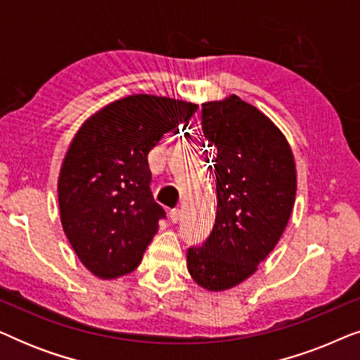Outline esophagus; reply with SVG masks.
Instances as JSON below:
<instances>
[{"label":"esophagus","mask_w":360,"mask_h":360,"mask_svg":"<svg viewBox=\"0 0 360 360\" xmlns=\"http://www.w3.org/2000/svg\"><path fill=\"white\" fill-rule=\"evenodd\" d=\"M181 219V211L180 210H172L170 211V221L172 223H179V221Z\"/></svg>","instance_id":"esophagus-1"}]
</instances>
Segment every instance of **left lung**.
<instances>
[{"label":"left lung","instance_id":"left-lung-1","mask_svg":"<svg viewBox=\"0 0 360 360\" xmlns=\"http://www.w3.org/2000/svg\"><path fill=\"white\" fill-rule=\"evenodd\" d=\"M201 127L214 150L218 210L186 265L200 287L223 292L249 278L277 245L293 210L297 169L282 131L239 96L203 103Z\"/></svg>","mask_w":360,"mask_h":360}]
</instances>
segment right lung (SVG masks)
I'll use <instances>...</instances> for the list:
<instances>
[{"mask_svg":"<svg viewBox=\"0 0 360 360\" xmlns=\"http://www.w3.org/2000/svg\"><path fill=\"white\" fill-rule=\"evenodd\" d=\"M198 106L132 95L103 108L73 137L58 175L62 228L82 264L111 280L141 264L165 211L150 191L147 154Z\"/></svg>","mask_w":360,"mask_h":360,"instance_id":"obj_1","label":"right lung"}]
</instances>
